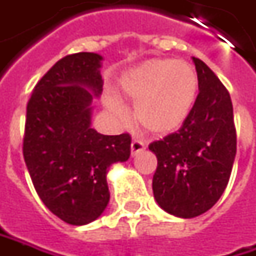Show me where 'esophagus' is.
I'll return each mask as SVG.
<instances>
[{
    "label": "esophagus",
    "mask_w": 256,
    "mask_h": 256,
    "mask_svg": "<svg viewBox=\"0 0 256 256\" xmlns=\"http://www.w3.org/2000/svg\"><path fill=\"white\" fill-rule=\"evenodd\" d=\"M144 143H143V140L140 139H133V142H132V154L133 156H136L138 153H140L142 150H144Z\"/></svg>",
    "instance_id": "esophagus-1"
}]
</instances>
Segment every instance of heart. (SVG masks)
<instances>
[{
    "mask_svg": "<svg viewBox=\"0 0 256 256\" xmlns=\"http://www.w3.org/2000/svg\"><path fill=\"white\" fill-rule=\"evenodd\" d=\"M123 94L134 102V118L152 134H169L189 117L198 96V76L184 62L153 58L128 72L120 82ZM108 112L118 122L128 112L117 98H107Z\"/></svg>",
    "mask_w": 256,
    "mask_h": 256,
    "instance_id": "b5f03b06",
    "label": "heart"
}]
</instances>
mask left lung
<instances>
[{"instance_id":"8db88e82","label":"left lung","mask_w":256,"mask_h":256,"mask_svg":"<svg viewBox=\"0 0 256 256\" xmlns=\"http://www.w3.org/2000/svg\"><path fill=\"white\" fill-rule=\"evenodd\" d=\"M199 94L178 132L152 142L158 158L153 194L179 218L205 214L219 200L236 154V128L228 90L205 62L194 57Z\"/></svg>"}]
</instances>
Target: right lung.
<instances>
[{"instance_id":"add662e5","label":"right lung","mask_w":256,"mask_h":256,"mask_svg":"<svg viewBox=\"0 0 256 256\" xmlns=\"http://www.w3.org/2000/svg\"><path fill=\"white\" fill-rule=\"evenodd\" d=\"M102 56L62 57L36 84L27 103L22 154L42 204L66 224L86 225L106 209V174L130 156L128 133L90 128L92 102L103 90Z\"/></svg>"}]
</instances>
